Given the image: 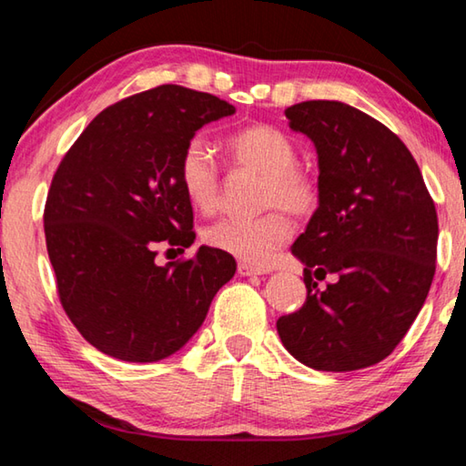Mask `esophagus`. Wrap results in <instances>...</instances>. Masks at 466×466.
Returning <instances> with one entry per match:
<instances>
[{
  "mask_svg": "<svg viewBox=\"0 0 466 466\" xmlns=\"http://www.w3.org/2000/svg\"><path fill=\"white\" fill-rule=\"evenodd\" d=\"M266 272H268L266 268H256V266L246 264V262H239L238 264V274L239 276H262Z\"/></svg>",
  "mask_w": 466,
  "mask_h": 466,
  "instance_id": "1",
  "label": "esophagus"
}]
</instances>
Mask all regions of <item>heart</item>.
<instances>
[{"instance_id":"heart-1","label":"heart","mask_w":466,"mask_h":466,"mask_svg":"<svg viewBox=\"0 0 466 466\" xmlns=\"http://www.w3.org/2000/svg\"><path fill=\"white\" fill-rule=\"evenodd\" d=\"M227 155L235 167L262 176L259 207L272 210L256 218H220L204 231V241L243 262L266 264L292 238L290 218L279 208L295 217L311 215L319 207V184L297 166L295 143L274 127L251 125L238 130L227 138ZM177 177L196 208L202 212L218 208L223 171L200 137L190 138L182 149Z\"/></svg>"}]
</instances>
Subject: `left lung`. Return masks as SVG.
<instances>
[{
  "instance_id": "obj_1",
  "label": "left lung",
  "mask_w": 466,
  "mask_h": 466,
  "mask_svg": "<svg viewBox=\"0 0 466 466\" xmlns=\"http://www.w3.org/2000/svg\"><path fill=\"white\" fill-rule=\"evenodd\" d=\"M315 143L319 208L292 254L307 300L282 315L284 348L309 369L350 372L393 352L436 272L438 215L413 155L393 130L352 106L309 100L284 110ZM337 280L321 291L314 276Z\"/></svg>"
}]
</instances>
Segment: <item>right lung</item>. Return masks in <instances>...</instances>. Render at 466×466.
Segmentation results:
<instances>
[{
    "label": "right lung",
    "instance_id": "1",
    "mask_svg": "<svg viewBox=\"0 0 466 466\" xmlns=\"http://www.w3.org/2000/svg\"><path fill=\"white\" fill-rule=\"evenodd\" d=\"M235 108L182 86H159L108 106L56 167L45 238L56 295L89 344L125 362L177 352L233 279V256L202 246L155 264L161 241L190 248L192 202L177 177L186 143Z\"/></svg>",
    "mask_w": 466,
    "mask_h": 466
}]
</instances>
